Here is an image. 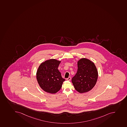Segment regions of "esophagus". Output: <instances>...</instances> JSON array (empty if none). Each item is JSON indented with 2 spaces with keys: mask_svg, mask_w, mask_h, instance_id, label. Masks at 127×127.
Segmentation results:
<instances>
[{
  "mask_svg": "<svg viewBox=\"0 0 127 127\" xmlns=\"http://www.w3.org/2000/svg\"><path fill=\"white\" fill-rule=\"evenodd\" d=\"M70 79H71V77H69L68 78L66 79L68 81H70Z\"/></svg>",
  "mask_w": 127,
  "mask_h": 127,
  "instance_id": "1",
  "label": "esophagus"
}]
</instances>
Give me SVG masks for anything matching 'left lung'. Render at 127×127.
Here are the masks:
<instances>
[{
  "instance_id": "obj_1",
  "label": "left lung",
  "mask_w": 127,
  "mask_h": 127,
  "mask_svg": "<svg viewBox=\"0 0 127 127\" xmlns=\"http://www.w3.org/2000/svg\"><path fill=\"white\" fill-rule=\"evenodd\" d=\"M77 72L72 82L75 89L81 94L90 91L96 84L98 72L95 64L89 59L82 58L77 62Z\"/></svg>"
}]
</instances>
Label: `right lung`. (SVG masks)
Instances as JSON below:
<instances>
[{"instance_id":"add662e5","label":"right lung","mask_w":127,"mask_h":127,"mask_svg":"<svg viewBox=\"0 0 127 127\" xmlns=\"http://www.w3.org/2000/svg\"><path fill=\"white\" fill-rule=\"evenodd\" d=\"M61 62L57 59H49L42 63L38 68L37 81L42 89L46 92L52 94L57 92L65 80L58 69Z\"/></svg>"}]
</instances>
